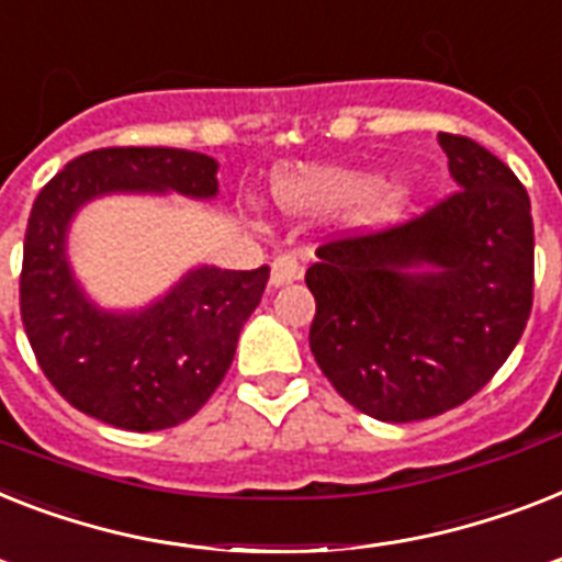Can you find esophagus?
<instances>
[{
  "label": "esophagus",
  "mask_w": 562,
  "mask_h": 562,
  "mask_svg": "<svg viewBox=\"0 0 562 562\" xmlns=\"http://www.w3.org/2000/svg\"><path fill=\"white\" fill-rule=\"evenodd\" d=\"M303 277V262L296 254H280L271 262V285H285Z\"/></svg>",
  "instance_id": "esophagus-1"
}]
</instances>
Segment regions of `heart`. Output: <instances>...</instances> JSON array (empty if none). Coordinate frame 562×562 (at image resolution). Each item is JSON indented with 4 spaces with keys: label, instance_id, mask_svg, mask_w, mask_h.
Listing matches in <instances>:
<instances>
[{
    "label": "heart",
    "instance_id": "heart-1",
    "mask_svg": "<svg viewBox=\"0 0 562 562\" xmlns=\"http://www.w3.org/2000/svg\"><path fill=\"white\" fill-rule=\"evenodd\" d=\"M277 199L289 210H326L360 202L375 190V178L349 170H308L277 178ZM398 210V195L381 193L367 202V218H386Z\"/></svg>",
    "mask_w": 562,
    "mask_h": 562
}]
</instances>
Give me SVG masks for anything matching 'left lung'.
<instances>
[{
	"mask_svg": "<svg viewBox=\"0 0 562 562\" xmlns=\"http://www.w3.org/2000/svg\"><path fill=\"white\" fill-rule=\"evenodd\" d=\"M459 190L390 231H337L305 271L308 346L360 413L432 418L473 398L526 331L533 222L522 181L482 144L441 132ZM432 265V272H409Z\"/></svg>",
	"mask_w": 562,
	"mask_h": 562,
	"instance_id": "left-lung-1",
	"label": "left lung"
}]
</instances>
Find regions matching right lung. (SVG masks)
<instances>
[{"instance_id": "obj_1", "label": "right lung", "mask_w": 562, "mask_h": 562, "mask_svg": "<svg viewBox=\"0 0 562 562\" xmlns=\"http://www.w3.org/2000/svg\"><path fill=\"white\" fill-rule=\"evenodd\" d=\"M216 161L170 147H106L68 161L25 227L20 312L36 363L80 413L132 432L187 422L222 384L271 268L187 273L140 314L98 312L71 280L63 241L83 202L112 190L216 195Z\"/></svg>"}]
</instances>
